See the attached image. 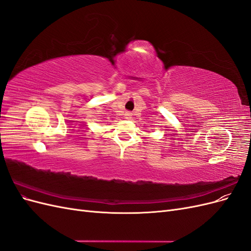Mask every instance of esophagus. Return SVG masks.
Masks as SVG:
<instances>
[{
    "label": "esophagus",
    "mask_w": 251,
    "mask_h": 251,
    "mask_svg": "<svg viewBox=\"0 0 251 251\" xmlns=\"http://www.w3.org/2000/svg\"><path fill=\"white\" fill-rule=\"evenodd\" d=\"M131 116H132V113H131V112H126V114H125V117H126V119H130V118H131Z\"/></svg>",
    "instance_id": "1"
}]
</instances>
